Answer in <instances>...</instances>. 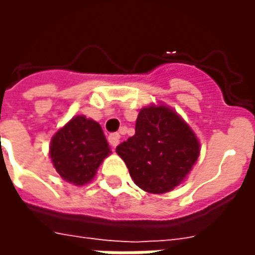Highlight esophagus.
<instances>
[{"label":"esophagus","mask_w":255,"mask_h":255,"mask_svg":"<svg viewBox=\"0 0 255 255\" xmlns=\"http://www.w3.org/2000/svg\"><path fill=\"white\" fill-rule=\"evenodd\" d=\"M108 140H109V144H111V146L116 147L117 144L120 143V133H111V135L108 136Z\"/></svg>","instance_id":"esophagus-1"}]
</instances>
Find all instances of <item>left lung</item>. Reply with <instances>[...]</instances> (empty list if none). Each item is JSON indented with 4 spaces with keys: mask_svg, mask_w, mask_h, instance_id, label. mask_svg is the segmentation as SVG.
Listing matches in <instances>:
<instances>
[{
    "mask_svg": "<svg viewBox=\"0 0 255 255\" xmlns=\"http://www.w3.org/2000/svg\"><path fill=\"white\" fill-rule=\"evenodd\" d=\"M133 183L150 194L172 191L187 177L199 157L190 126L165 105L140 109L135 135L116 147Z\"/></svg>",
    "mask_w": 255,
    "mask_h": 255,
    "instance_id": "obj_1",
    "label": "left lung"
}]
</instances>
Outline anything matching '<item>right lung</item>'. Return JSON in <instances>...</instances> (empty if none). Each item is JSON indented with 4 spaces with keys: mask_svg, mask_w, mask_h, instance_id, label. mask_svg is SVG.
Returning a JSON list of instances; mask_svg holds the SVG:
<instances>
[{
    "mask_svg": "<svg viewBox=\"0 0 255 255\" xmlns=\"http://www.w3.org/2000/svg\"><path fill=\"white\" fill-rule=\"evenodd\" d=\"M111 154L102 128L86 116H75L50 140L49 155L64 180L84 186L94 179L98 166Z\"/></svg>",
    "mask_w": 255,
    "mask_h": 255,
    "instance_id": "obj_1",
    "label": "right lung"
}]
</instances>
